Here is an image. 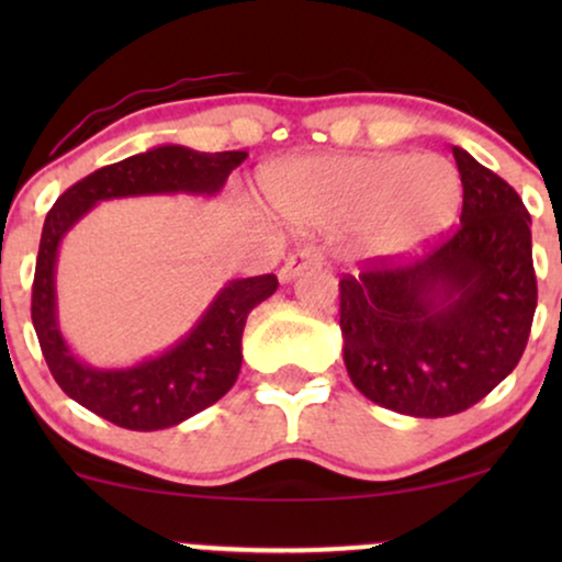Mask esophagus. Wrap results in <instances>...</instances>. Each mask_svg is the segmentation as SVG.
Listing matches in <instances>:
<instances>
[{"label":"esophagus","instance_id":"esophagus-1","mask_svg":"<svg viewBox=\"0 0 562 562\" xmlns=\"http://www.w3.org/2000/svg\"><path fill=\"white\" fill-rule=\"evenodd\" d=\"M319 261H322V256H319L314 248H301V250H295V254L288 256L285 263H282L280 280H282V282L295 280V277H299V274L303 272V269L317 267Z\"/></svg>","mask_w":562,"mask_h":562}]
</instances>
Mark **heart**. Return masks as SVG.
<instances>
[{
    "instance_id": "obj_1",
    "label": "heart",
    "mask_w": 562,
    "mask_h": 562,
    "mask_svg": "<svg viewBox=\"0 0 562 562\" xmlns=\"http://www.w3.org/2000/svg\"><path fill=\"white\" fill-rule=\"evenodd\" d=\"M267 192L277 214L299 227L333 229L362 222L364 254L393 259L449 227L462 184L447 160L385 153L288 160L269 171Z\"/></svg>"
}]
</instances>
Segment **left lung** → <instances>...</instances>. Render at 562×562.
<instances>
[{"instance_id": "obj_1", "label": "left lung", "mask_w": 562, "mask_h": 562, "mask_svg": "<svg viewBox=\"0 0 562 562\" xmlns=\"http://www.w3.org/2000/svg\"><path fill=\"white\" fill-rule=\"evenodd\" d=\"M451 153L460 224L423 259L340 280L348 378L412 417L457 415L492 393L524 357L537 312L524 200L462 147Z\"/></svg>"}]
</instances>
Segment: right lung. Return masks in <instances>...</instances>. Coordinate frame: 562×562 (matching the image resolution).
Here are the masks:
<instances>
[{
    "label": "right lung",
    "mask_w": 562,
    "mask_h": 562,
    "mask_svg": "<svg viewBox=\"0 0 562 562\" xmlns=\"http://www.w3.org/2000/svg\"><path fill=\"white\" fill-rule=\"evenodd\" d=\"M245 158V150L198 153L182 145L153 147L102 166L68 187L44 218L31 288V319L57 385L102 420L128 430H160L216 404L240 372L245 319L274 293L277 277L232 280L198 325L169 351L124 370H97L70 353L57 327L55 263L63 237L100 200L173 192L216 195Z\"/></svg>",
    "instance_id": "right-lung-1"
}]
</instances>
